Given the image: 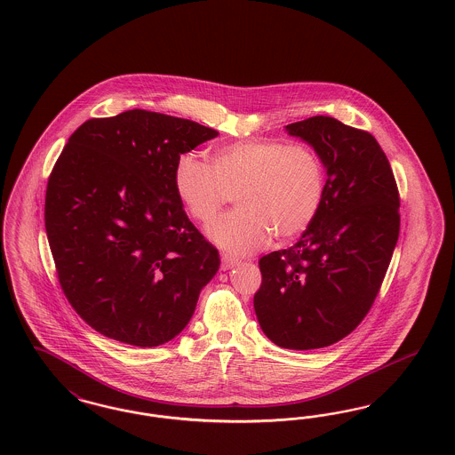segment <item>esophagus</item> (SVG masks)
<instances>
[{"label":"esophagus","instance_id":"1","mask_svg":"<svg viewBox=\"0 0 455 455\" xmlns=\"http://www.w3.org/2000/svg\"><path fill=\"white\" fill-rule=\"evenodd\" d=\"M238 266V259L232 257V255H221V268L223 270H230L232 267Z\"/></svg>","mask_w":455,"mask_h":455}]
</instances>
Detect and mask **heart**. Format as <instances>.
Listing matches in <instances>:
<instances>
[{"mask_svg": "<svg viewBox=\"0 0 455 455\" xmlns=\"http://www.w3.org/2000/svg\"><path fill=\"white\" fill-rule=\"evenodd\" d=\"M174 189L187 213L208 223L235 196L236 212L208 227L223 251L251 253L302 235L317 217L326 193V168L313 146L262 138L221 144L210 164L183 155L174 168Z\"/></svg>", "mask_w": 455, "mask_h": 455, "instance_id": "obj_1", "label": "heart"}]
</instances>
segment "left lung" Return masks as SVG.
Wrapping results in <instances>:
<instances>
[{
    "label": "left lung",
    "mask_w": 455,
    "mask_h": 455,
    "mask_svg": "<svg viewBox=\"0 0 455 455\" xmlns=\"http://www.w3.org/2000/svg\"><path fill=\"white\" fill-rule=\"evenodd\" d=\"M285 131L323 157L326 193L298 243L259 260L253 307L272 343L302 351L338 343L371 309L400 234V195L370 132L328 116Z\"/></svg>",
    "instance_id": "1"
}]
</instances>
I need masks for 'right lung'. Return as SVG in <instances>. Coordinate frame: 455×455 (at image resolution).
<instances>
[{"label":"right lung","mask_w":455,"mask_h":455,"mask_svg":"<svg viewBox=\"0 0 455 455\" xmlns=\"http://www.w3.org/2000/svg\"><path fill=\"white\" fill-rule=\"evenodd\" d=\"M217 136L132 109L68 138L48 178L45 228L63 294L92 330L153 347L188 324L220 255L185 213L174 168Z\"/></svg>","instance_id":"add662e5"}]
</instances>
